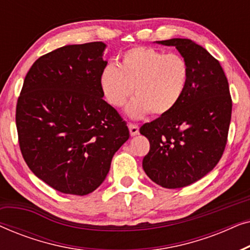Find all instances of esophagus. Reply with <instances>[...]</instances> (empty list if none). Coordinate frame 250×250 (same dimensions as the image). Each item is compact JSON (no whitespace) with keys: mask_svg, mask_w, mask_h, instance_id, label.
Here are the masks:
<instances>
[{"mask_svg":"<svg viewBox=\"0 0 250 250\" xmlns=\"http://www.w3.org/2000/svg\"><path fill=\"white\" fill-rule=\"evenodd\" d=\"M128 129H129V134L132 136H136L139 135V126L135 124H128Z\"/></svg>","mask_w":250,"mask_h":250,"instance_id":"34e87169","label":"esophagus"}]
</instances>
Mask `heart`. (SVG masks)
Instances as JSON below:
<instances>
[{"label":"heart","mask_w":250,"mask_h":250,"mask_svg":"<svg viewBox=\"0 0 250 250\" xmlns=\"http://www.w3.org/2000/svg\"><path fill=\"white\" fill-rule=\"evenodd\" d=\"M189 81V66L179 54L165 53L146 46H136L119 58V66L107 63L99 74V86L105 100L126 108L133 119L168 114L182 99Z\"/></svg>","instance_id":"b5f03b06"}]
</instances>
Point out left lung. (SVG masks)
I'll use <instances>...</instances> for the list:
<instances>
[{
  "mask_svg": "<svg viewBox=\"0 0 250 250\" xmlns=\"http://www.w3.org/2000/svg\"><path fill=\"white\" fill-rule=\"evenodd\" d=\"M156 43L176 47L189 66V81L173 110L140 128L150 142L142 167L158 186L177 189L197 182L220 162L232 101L227 76L206 49L188 39Z\"/></svg>",
  "mask_w": 250,
  "mask_h": 250,
  "instance_id": "8db88e82",
  "label": "left lung"
}]
</instances>
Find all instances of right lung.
<instances>
[{
	"instance_id": "add662e5",
	"label": "right lung",
	"mask_w": 250,
	"mask_h": 250,
	"mask_svg": "<svg viewBox=\"0 0 250 250\" xmlns=\"http://www.w3.org/2000/svg\"><path fill=\"white\" fill-rule=\"evenodd\" d=\"M105 47H59L39 58L23 81L16 110L20 150L30 170L59 192H93L129 138L99 86Z\"/></svg>"
}]
</instances>
